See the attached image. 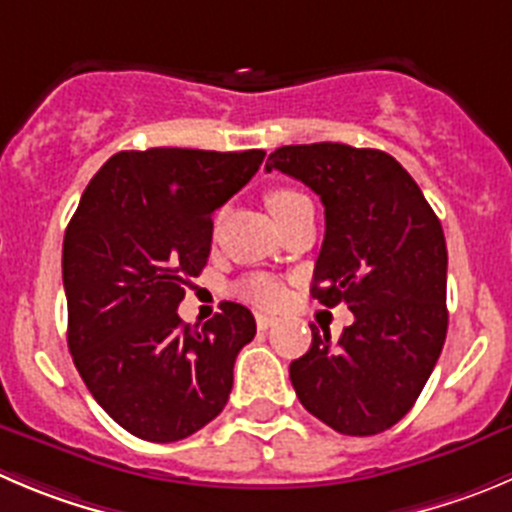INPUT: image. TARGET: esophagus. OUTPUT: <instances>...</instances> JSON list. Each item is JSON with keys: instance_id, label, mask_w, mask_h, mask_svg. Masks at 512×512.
Wrapping results in <instances>:
<instances>
[{"instance_id": "obj_1", "label": "esophagus", "mask_w": 512, "mask_h": 512, "mask_svg": "<svg viewBox=\"0 0 512 512\" xmlns=\"http://www.w3.org/2000/svg\"><path fill=\"white\" fill-rule=\"evenodd\" d=\"M274 316L271 314H256V326H259V329H269L271 324H274Z\"/></svg>"}]
</instances>
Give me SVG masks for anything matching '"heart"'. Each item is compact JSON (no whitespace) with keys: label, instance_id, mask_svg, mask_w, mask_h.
Returning a JSON list of instances; mask_svg holds the SVG:
<instances>
[{"label":"heart","instance_id":"1","mask_svg":"<svg viewBox=\"0 0 512 512\" xmlns=\"http://www.w3.org/2000/svg\"><path fill=\"white\" fill-rule=\"evenodd\" d=\"M304 201H309V198H306L304 193L294 191V188H271V191L266 193V206H269L276 223L284 216H289V213ZM243 294L261 306H274L279 304L284 291H281V286L276 284V281L266 279V276H256V279H248L246 284H243Z\"/></svg>","mask_w":512,"mask_h":512}]
</instances>
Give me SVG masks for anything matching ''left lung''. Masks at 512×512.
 Masks as SVG:
<instances>
[{
    "label": "left lung",
    "mask_w": 512,
    "mask_h": 512,
    "mask_svg": "<svg viewBox=\"0 0 512 512\" xmlns=\"http://www.w3.org/2000/svg\"><path fill=\"white\" fill-rule=\"evenodd\" d=\"M324 203L311 296L349 306L354 324L289 367L301 405L342 435L397 425L430 379L447 334V246L440 218L392 155L342 143L284 145L266 160Z\"/></svg>",
    "instance_id": "1"
}]
</instances>
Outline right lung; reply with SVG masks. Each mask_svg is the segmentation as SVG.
<instances>
[{
  "mask_svg": "<svg viewBox=\"0 0 512 512\" xmlns=\"http://www.w3.org/2000/svg\"><path fill=\"white\" fill-rule=\"evenodd\" d=\"M264 150H123L85 188L62 243L67 344L97 405L130 435L175 442L221 415L253 314L223 301L203 329L178 316L211 253L213 211Z\"/></svg>",
  "mask_w": 512,
  "mask_h": 512,
  "instance_id": "1",
  "label": "right lung"
}]
</instances>
